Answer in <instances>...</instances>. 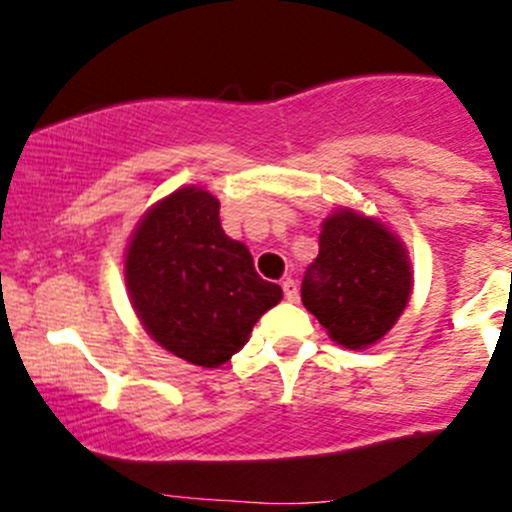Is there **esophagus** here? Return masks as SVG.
I'll return each instance as SVG.
<instances>
[{
	"instance_id": "34e87169",
	"label": "esophagus",
	"mask_w": 512,
	"mask_h": 512,
	"mask_svg": "<svg viewBox=\"0 0 512 512\" xmlns=\"http://www.w3.org/2000/svg\"><path fill=\"white\" fill-rule=\"evenodd\" d=\"M282 292H285L287 302H299V287H297V282L289 280V277L282 282Z\"/></svg>"
}]
</instances>
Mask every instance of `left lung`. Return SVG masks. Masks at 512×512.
Here are the masks:
<instances>
[{"mask_svg":"<svg viewBox=\"0 0 512 512\" xmlns=\"http://www.w3.org/2000/svg\"><path fill=\"white\" fill-rule=\"evenodd\" d=\"M411 267L399 237L376 220L342 210L327 218L319 255L302 280V304L349 349L379 342L404 312Z\"/></svg>","mask_w":512,"mask_h":512,"instance_id":"obj_1","label":"left lung"}]
</instances>
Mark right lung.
<instances>
[{
    "label": "right lung",
    "mask_w": 512,
    "mask_h": 512,
    "mask_svg": "<svg viewBox=\"0 0 512 512\" xmlns=\"http://www.w3.org/2000/svg\"><path fill=\"white\" fill-rule=\"evenodd\" d=\"M218 215L208 190H175L141 220L126 255V285L148 334L208 369L240 352L257 319L282 299Z\"/></svg>",
    "instance_id": "1"
}]
</instances>
